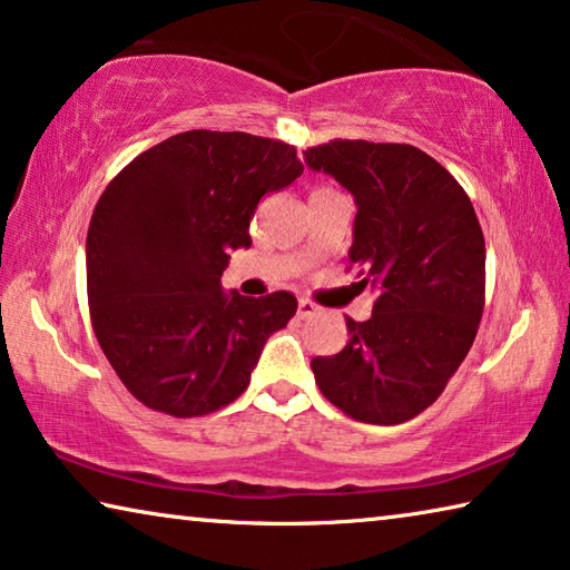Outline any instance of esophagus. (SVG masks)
Here are the masks:
<instances>
[{"label":"esophagus","instance_id":"34e87169","mask_svg":"<svg viewBox=\"0 0 570 570\" xmlns=\"http://www.w3.org/2000/svg\"><path fill=\"white\" fill-rule=\"evenodd\" d=\"M313 315H318V305H313L311 301H297V318L307 321Z\"/></svg>","mask_w":570,"mask_h":570}]
</instances>
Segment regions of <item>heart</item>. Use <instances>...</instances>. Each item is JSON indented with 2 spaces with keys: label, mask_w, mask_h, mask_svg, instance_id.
<instances>
[{
  "label": "heart",
  "mask_w": 570,
  "mask_h": 570,
  "mask_svg": "<svg viewBox=\"0 0 570 570\" xmlns=\"http://www.w3.org/2000/svg\"><path fill=\"white\" fill-rule=\"evenodd\" d=\"M321 189H325V186H321Z\"/></svg>",
  "instance_id": "heart-1"
}]
</instances>
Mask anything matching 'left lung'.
I'll list each match as a JSON object with an SVG mask.
<instances>
[{"instance_id": "8db88e82", "label": "left lung", "mask_w": 570, "mask_h": 570, "mask_svg": "<svg viewBox=\"0 0 570 570\" xmlns=\"http://www.w3.org/2000/svg\"><path fill=\"white\" fill-rule=\"evenodd\" d=\"M356 199L351 265L376 293L348 343L313 358L321 394L356 422L401 424L432 406L484 311V237L468 191L422 148L335 141L305 151Z\"/></svg>"}]
</instances>
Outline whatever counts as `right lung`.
<instances>
[{
	"mask_svg": "<svg viewBox=\"0 0 570 570\" xmlns=\"http://www.w3.org/2000/svg\"><path fill=\"white\" fill-rule=\"evenodd\" d=\"M303 174L295 146L186 130L136 156L90 217L86 269L96 338L144 406L189 419L249 386L275 331L297 311L279 291H222L229 252L249 247L259 199Z\"/></svg>",
	"mask_w": 570,
	"mask_h": 570,
	"instance_id": "right-lung-1",
	"label": "right lung"
}]
</instances>
